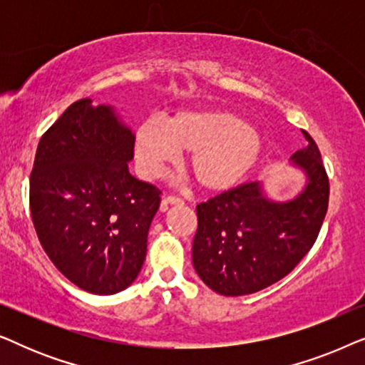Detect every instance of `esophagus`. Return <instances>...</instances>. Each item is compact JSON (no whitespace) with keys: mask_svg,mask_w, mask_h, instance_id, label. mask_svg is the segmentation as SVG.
<instances>
[{"mask_svg":"<svg viewBox=\"0 0 365 365\" xmlns=\"http://www.w3.org/2000/svg\"><path fill=\"white\" fill-rule=\"evenodd\" d=\"M181 204H184V201L181 197L178 196H168L164 201L161 202V211H168L169 206H181Z\"/></svg>","mask_w":365,"mask_h":365,"instance_id":"34e87169","label":"esophagus"}]
</instances>
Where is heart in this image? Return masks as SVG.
<instances>
[{
  "instance_id": "obj_1",
  "label": "heart",
  "mask_w": 365,
  "mask_h": 365,
  "mask_svg": "<svg viewBox=\"0 0 365 365\" xmlns=\"http://www.w3.org/2000/svg\"><path fill=\"white\" fill-rule=\"evenodd\" d=\"M259 133L239 114L222 108L184 109L166 123L148 119L134 136V158L144 178H158L189 153L187 171L204 192L237 186L262 156Z\"/></svg>"
}]
</instances>
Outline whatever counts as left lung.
Returning <instances> with one entry per match:
<instances>
[{"mask_svg": "<svg viewBox=\"0 0 365 365\" xmlns=\"http://www.w3.org/2000/svg\"><path fill=\"white\" fill-rule=\"evenodd\" d=\"M291 156L302 173L301 191L277 201L264 182L244 184L197 204L192 266L222 296L262 291L287 276L306 256L327 212L329 179L314 139Z\"/></svg>", "mask_w": 365, "mask_h": 365, "instance_id": "obj_1", "label": "left lung"}]
</instances>
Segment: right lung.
<instances>
[{"label":"right lung","mask_w":365,"mask_h":365,"mask_svg":"<svg viewBox=\"0 0 365 365\" xmlns=\"http://www.w3.org/2000/svg\"><path fill=\"white\" fill-rule=\"evenodd\" d=\"M134 134L111 104L73 103L43 134L29 179L39 242L83 291L111 296L146 259L158 187L131 176Z\"/></svg>","instance_id":"right-lung-1"}]
</instances>
